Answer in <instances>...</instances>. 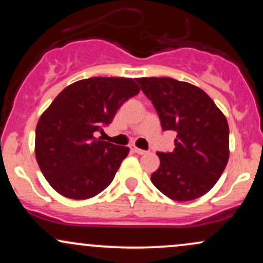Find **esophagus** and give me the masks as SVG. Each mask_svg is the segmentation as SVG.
<instances>
[{"label":"esophagus","instance_id":"esophagus-1","mask_svg":"<svg viewBox=\"0 0 263 263\" xmlns=\"http://www.w3.org/2000/svg\"><path fill=\"white\" fill-rule=\"evenodd\" d=\"M131 149L132 151H134V152L135 153H137V155H147V153H148V152H147V151H144V149H141V148H137V147H131Z\"/></svg>","mask_w":263,"mask_h":263}]
</instances>
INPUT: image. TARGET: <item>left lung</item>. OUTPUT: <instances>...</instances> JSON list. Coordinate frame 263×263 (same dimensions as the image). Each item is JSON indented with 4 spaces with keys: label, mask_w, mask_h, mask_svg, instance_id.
Returning <instances> with one entry per match:
<instances>
[{
    "label": "left lung",
    "mask_w": 263,
    "mask_h": 263,
    "mask_svg": "<svg viewBox=\"0 0 263 263\" xmlns=\"http://www.w3.org/2000/svg\"><path fill=\"white\" fill-rule=\"evenodd\" d=\"M155 106L163 131H176L173 152H157L151 180L165 197L188 201L215 185L229 161V125L210 96L172 78L136 79Z\"/></svg>",
    "instance_id": "8db88e82"
}]
</instances>
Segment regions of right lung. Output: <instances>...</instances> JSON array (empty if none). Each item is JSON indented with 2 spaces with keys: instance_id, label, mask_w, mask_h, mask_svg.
<instances>
[{
  "instance_id": "1",
  "label": "right lung",
  "mask_w": 263,
  "mask_h": 263,
  "mask_svg": "<svg viewBox=\"0 0 263 263\" xmlns=\"http://www.w3.org/2000/svg\"><path fill=\"white\" fill-rule=\"evenodd\" d=\"M138 92L134 79L96 77L66 86L54 99L35 128V158L54 190L83 200L110 185L129 149L96 136Z\"/></svg>"
}]
</instances>
